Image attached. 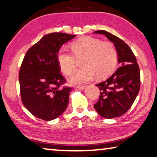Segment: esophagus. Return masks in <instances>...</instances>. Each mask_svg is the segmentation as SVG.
<instances>
[{"mask_svg":"<svg viewBox=\"0 0 157 157\" xmlns=\"http://www.w3.org/2000/svg\"><path fill=\"white\" fill-rule=\"evenodd\" d=\"M86 88V86H77L75 87V90H83Z\"/></svg>","mask_w":157,"mask_h":157,"instance_id":"obj_1","label":"esophagus"}]
</instances>
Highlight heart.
<instances>
[{"mask_svg": "<svg viewBox=\"0 0 157 157\" xmlns=\"http://www.w3.org/2000/svg\"><path fill=\"white\" fill-rule=\"evenodd\" d=\"M72 53L64 48L60 49L57 60L61 71L71 75L81 60L82 68L69 79L73 85L85 84L94 78H104L113 72L117 64V51L111 42L103 41L92 36H85L74 41L71 44Z\"/></svg>", "mask_w": 157, "mask_h": 157, "instance_id": "b5f03b06", "label": "heart"}]
</instances>
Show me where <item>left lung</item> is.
<instances>
[{
  "mask_svg": "<svg viewBox=\"0 0 157 157\" xmlns=\"http://www.w3.org/2000/svg\"><path fill=\"white\" fill-rule=\"evenodd\" d=\"M94 33L105 35L113 42L120 65L109 78L96 85L100 90V97L94 106L103 118H116L129 110L138 94L140 67L134 53L122 39L104 30H98Z\"/></svg>",
  "mask_w": 157,
  "mask_h": 157,
  "instance_id": "1",
  "label": "left lung"
}]
</instances>
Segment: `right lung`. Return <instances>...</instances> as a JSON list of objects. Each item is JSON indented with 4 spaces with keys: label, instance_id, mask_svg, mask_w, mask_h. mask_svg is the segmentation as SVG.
<instances>
[{
    "label": "right lung",
    "instance_id": "add662e5",
    "mask_svg": "<svg viewBox=\"0 0 157 157\" xmlns=\"http://www.w3.org/2000/svg\"><path fill=\"white\" fill-rule=\"evenodd\" d=\"M76 35L53 32L44 35L27 51L19 72L21 99L36 118L49 121L65 111L71 87L60 74L57 54L63 44Z\"/></svg>",
    "mask_w": 157,
    "mask_h": 157
}]
</instances>
